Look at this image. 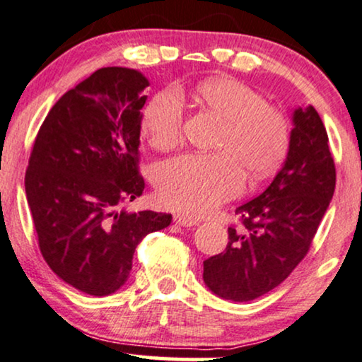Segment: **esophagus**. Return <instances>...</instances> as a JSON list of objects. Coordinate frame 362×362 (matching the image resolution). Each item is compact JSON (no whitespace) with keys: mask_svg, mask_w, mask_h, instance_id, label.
<instances>
[{"mask_svg":"<svg viewBox=\"0 0 362 362\" xmlns=\"http://www.w3.org/2000/svg\"><path fill=\"white\" fill-rule=\"evenodd\" d=\"M173 221H175L177 225H182V226H194V225L199 223V220L194 218V216H189V215H184V214L173 215Z\"/></svg>","mask_w":362,"mask_h":362,"instance_id":"34e87169","label":"esophagus"}]
</instances>
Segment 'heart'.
Masks as SVG:
<instances>
[{
    "mask_svg": "<svg viewBox=\"0 0 362 362\" xmlns=\"http://www.w3.org/2000/svg\"><path fill=\"white\" fill-rule=\"evenodd\" d=\"M197 99L223 120L216 153H187L163 162L157 172L158 200L185 214H205L243 189L245 175L262 178L278 168L290 146V124L281 110L238 81L215 77L197 88ZM184 100L162 90L144 109L142 129L156 148L167 151L182 139Z\"/></svg>",
    "mask_w": 362,
    "mask_h": 362,
    "instance_id": "obj_1",
    "label": "heart"
}]
</instances>
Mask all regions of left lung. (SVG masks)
<instances>
[{"mask_svg": "<svg viewBox=\"0 0 362 362\" xmlns=\"http://www.w3.org/2000/svg\"><path fill=\"white\" fill-rule=\"evenodd\" d=\"M336 187L325 124L313 105L293 112L286 160L262 195L235 210L225 252L204 262L214 295L252 301L285 281L306 257Z\"/></svg>", "mask_w": 362, "mask_h": 362, "instance_id": "1", "label": "left lung"}]
</instances>
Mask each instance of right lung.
Wrapping results in <instances>:
<instances>
[{"label": "right lung", "instance_id": "obj_1", "mask_svg": "<svg viewBox=\"0 0 362 362\" xmlns=\"http://www.w3.org/2000/svg\"><path fill=\"white\" fill-rule=\"evenodd\" d=\"M148 81L103 67L47 114L24 178L42 257L67 285L107 296L129 279L137 245L170 214L120 206L144 192L137 170Z\"/></svg>", "mask_w": 362, "mask_h": 362}]
</instances>
